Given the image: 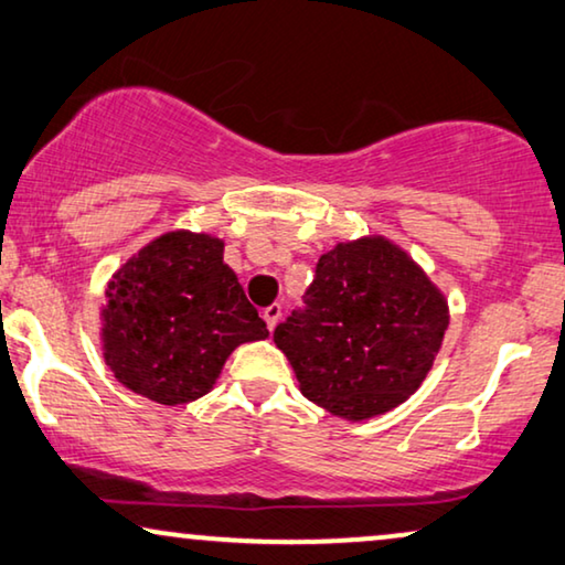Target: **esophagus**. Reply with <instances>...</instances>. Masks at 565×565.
I'll return each mask as SVG.
<instances>
[{
	"mask_svg": "<svg viewBox=\"0 0 565 565\" xmlns=\"http://www.w3.org/2000/svg\"><path fill=\"white\" fill-rule=\"evenodd\" d=\"M260 315H264V320H266V324H268V330H274V328H276V322L281 320V305H268Z\"/></svg>",
	"mask_w": 565,
	"mask_h": 565,
	"instance_id": "obj_1",
	"label": "esophagus"
}]
</instances>
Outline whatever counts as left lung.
Here are the masks:
<instances>
[{"mask_svg": "<svg viewBox=\"0 0 565 565\" xmlns=\"http://www.w3.org/2000/svg\"><path fill=\"white\" fill-rule=\"evenodd\" d=\"M448 305L384 237L340 243L317 260L305 307L274 330L309 402L345 419L394 409L423 384Z\"/></svg>", "mask_w": 565, "mask_h": 565, "instance_id": "1", "label": "left lung"}]
</instances>
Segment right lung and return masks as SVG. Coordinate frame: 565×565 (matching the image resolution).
I'll list each match as a JSON object with an SVG mask.
<instances>
[{"instance_id":"right-lung-1","label":"right lung","mask_w":565,"mask_h":565,"mask_svg":"<svg viewBox=\"0 0 565 565\" xmlns=\"http://www.w3.org/2000/svg\"><path fill=\"white\" fill-rule=\"evenodd\" d=\"M222 248L217 237L177 230L113 276L102 340L107 365L130 392L169 407L194 402L237 345L268 338Z\"/></svg>"}]
</instances>
